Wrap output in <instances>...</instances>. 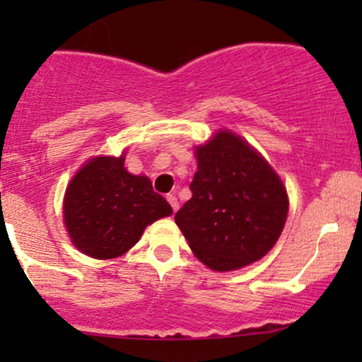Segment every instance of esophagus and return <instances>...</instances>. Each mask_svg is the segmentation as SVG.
Returning <instances> with one entry per match:
<instances>
[{
    "instance_id": "34e87169",
    "label": "esophagus",
    "mask_w": 362,
    "mask_h": 362,
    "mask_svg": "<svg viewBox=\"0 0 362 362\" xmlns=\"http://www.w3.org/2000/svg\"><path fill=\"white\" fill-rule=\"evenodd\" d=\"M167 201L170 202V206H172L173 213H177V209H178V201H177L175 195H173V194H168V195H167Z\"/></svg>"
}]
</instances>
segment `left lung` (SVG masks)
Listing matches in <instances>:
<instances>
[{
  "mask_svg": "<svg viewBox=\"0 0 362 362\" xmlns=\"http://www.w3.org/2000/svg\"><path fill=\"white\" fill-rule=\"evenodd\" d=\"M192 197L175 223L194 255L226 272L260 260L276 245L288 218V194L265 158L231 131L195 148Z\"/></svg>",
  "mask_w": 362,
  "mask_h": 362,
  "instance_id": "1",
  "label": "left lung"
}]
</instances>
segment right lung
<instances>
[{
    "label": "right lung",
    "instance_id": "1",
    "mask_svg": "<svg viewBox=\"0 0 362 362\" xmlns=\"http://www.w3.org/2000/svg\"><path fill=\"white\" fill-rule=\"evenodd\" d=\"M124 160L126 155L91 158L66 189V230L74 247L93 259L122 255L148 224L172 214L151 180L129 173Z\"/></svg>",
    "mask_w": 362,
    "mask_h": 362
}]
</instances>
